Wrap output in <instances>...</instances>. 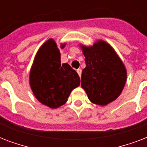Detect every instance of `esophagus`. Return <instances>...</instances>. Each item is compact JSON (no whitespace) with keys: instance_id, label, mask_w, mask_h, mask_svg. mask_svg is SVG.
Wrapping results in <instances>:
<instances>
[{"instance_id":"34e87169","label":"esophagus","mask_w":147,"mask_h":147,"mask_svg":"<svg viewBox=\"0 0 147 147\" xmlns=\"http://www.w3.org/2000/svg\"><path fill=\"white\" fill-rule=\"evenodd\" d=\"M77 72H78L79 77H81V76H82V69H77Z\"/></svg>"}]
</instances>
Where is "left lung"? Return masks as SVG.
Wrapping results in <instances>:
<instances>
[{
    "label": "left lung",
    "instance_id": "obj_1",
    "mask_svg": "<svg viewBox=\"0 0 147 147\" xmlns=\"http://www.w3.org/2000/svg\"><path fill=\"white\" fill-rule=\"evenodd\" d=\"M86 67L81 85L92 103L106 105L121 94L127 80L123 62L112 47L98 41L92 47H82Z\"/></svg>",
    "mask_w": 147,
    "mask_h": 147
}]
</instances>
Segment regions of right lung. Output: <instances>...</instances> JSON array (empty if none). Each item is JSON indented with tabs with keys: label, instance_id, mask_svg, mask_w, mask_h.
Listing matches in <instances>:
<instances>
[{
	"label": "right lung",
	"instance_id": "right-lung-1",
	"mask_svg": "<svg viewBox=\"0 0 147 147\" xmlns=\"http://www.w3.org/2000/svg\"><path fill=\"white\" fill-rule=\"evenodd\" d=\"M30 83L40 102L56 108L64 105L72 89L79 86L80 78L69 64L61 65L59 50L55 41L50 39L36 55Z\"/></svg>",
	"mask_w": 147,
	"mask_h": 147
}]
</instances>
